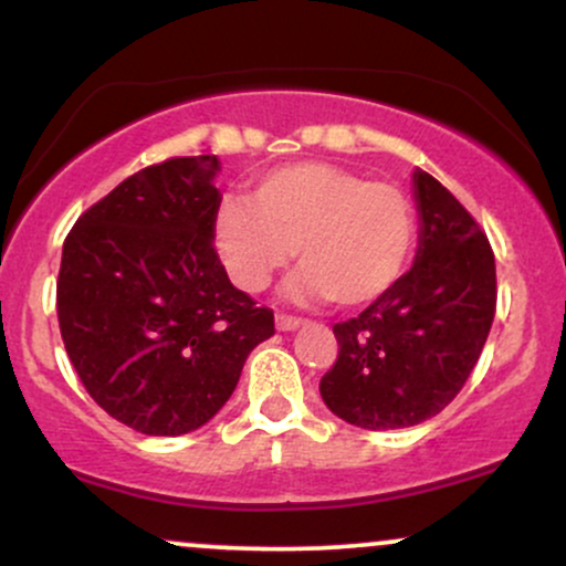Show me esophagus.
<instances>
[{"label":"esophagus","mask_w":566,"mask_h":566,"mask_svg":"<svg viewBox=\"0 0 566 566\" xmlns=\"http://www.w3.org/2000/svg\"><path fill=\"white\" fill-rule=\"evenodd\" d=\"M305 319L301 316H290V314H276V329H282V333H290V329H297L303 327Z\"/></svg>","instance_id":"esophagus-1"}]
</instances>
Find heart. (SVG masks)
<instances>
[{"mask_svg":"<svg viewBox=\"0 0 566 566\" xmlns=\"http://www.w3.org/2000/svg\"><path fill=\"white\" fill-rule=\"evenodd\" d=\"M216 247L231 282L244 292L269 287L290 263L297 297H333L337 305L378 301L405 274L418 218L399 186L329 161H297L271 170L250 201L229 199L216 216Z\"/></svg>","mask_w":566,"mask_h":566,"instance_id":"b5f03b06","label":"heart"}]
</instances>
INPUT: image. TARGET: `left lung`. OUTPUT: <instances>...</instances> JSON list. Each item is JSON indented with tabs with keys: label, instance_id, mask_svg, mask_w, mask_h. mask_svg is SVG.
I'll return each instance as SVG.
<instances>
[{
	"label": "left lung",
	"instance_id": "1",
	"mask_svg": "<svg viewBox=\"0 0 566 566\" xmlns=\"http://www.w3.org/2000/svg\"><path fill=\"white\" fill-rule=\"evenodd\" d=\"M415 199L418 261L359 316L335 324L337 359L319 382L337 418L369 431L439 415L469 380L495 319V252L482 226L423 170Z\"/></svg>",
	"mask_w": 566,
	"mask_h": 566
}]
</instances>
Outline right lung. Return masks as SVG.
I'll list each match as a JSON object with an SVG mask.
<instances>
[{
    "mask_svg": "<svg viewBox=\"0 0 566 566\" xmlns=\"http://www.w3.org/2000/svg\"><path fill=\"white\" fill-rule=\"evenodd\" d=\"M218 159L129 175L63 242L57 324L87 394L148 437H180L229 401L274 311L237 290L216 244Z\"/></svg>",
    "mask_w": 566,
    "mask_h": 566,
    "instance_id": "add662e5",
    "label": "right lung"
}]
</instances>
